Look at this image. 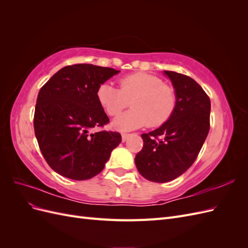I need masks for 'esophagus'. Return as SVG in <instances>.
Instances as JSON below:
<instances>
[{
    "mask_svg": "<svg viewBox=\"0 0 248 248\" xmlns=\"http://www.w3.org/2000/svg\"><path fill=\"white\" fill-rule=\"evenodd\" d=\"M129 136H130L129 133H125V132H123V133H122V140H123V141H125L127 139L129 138Z\"/></svg>",
    "mask_w": 248,
    "mask_h": 248,
    "instance_id": "esophagus-1",
    "label": "esophagus"
}]
</instances>
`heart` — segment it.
<instances>
[{
	"mask_svg": "<svg viewBox=\"0 0 248 248\" xmlns=\"http://www.w3.org/2000/svg\"><path fill=\"white\" fill-rule=\"evenodd\" d=\"M119 87L117 89L103 82L96 91L97 100L111 117L118 116L132 100V108L114 121L119 129L129 130L147 124L158 127L166 123L175 110V89L158 77L146 72L130 73L119 79Z\"/></svg>",
	"mask_w": 248,
	"mask_h": 248,
	"instance_id": "obj_1",
	"label": "heart"
}]
</instances>
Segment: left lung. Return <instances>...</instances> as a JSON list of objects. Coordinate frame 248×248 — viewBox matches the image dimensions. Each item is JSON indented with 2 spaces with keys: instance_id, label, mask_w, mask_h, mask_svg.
<instances>
[{
  "instance_id": "left-lung-1",
  "label": "left lung",
  "mask_w": 248,
  "mask_h": 248,
  "mask_svg": "<svg viewBox=\"0 0 248 248\" xmlns=\"http://www.w3.org/2000/svg\"><path fill=\"white\" fill-rule=\"evenodd\" d=\"M175 88L174 112L159 128L142 133V149L136 156L140 174L164 183L188 170L204 145L210 129L211 102L198 82L185 74L164 71Z\"/></svg>"
}]
</instances>
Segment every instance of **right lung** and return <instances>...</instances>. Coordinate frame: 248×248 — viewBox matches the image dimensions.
<instances>
[{"label": "right lung", "instance_id": "obj_1", "mask_svg": "<svg viewBox=\"0 0 248 248\" xmlns=\"http://www.w3.org/2000/svg\"><path fill=\"white\" fill-rule=\"evenodd\" d=\"M119 70L92 64L66 66L42 86L37 97L34 130L40 151L59 175L87 180L98 175L122 140L101 128L109 119L96 91Z\"/></svg>", "mask_w": 248, "mask_h": 248}]
</instances>
